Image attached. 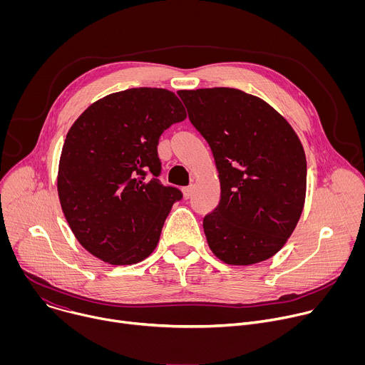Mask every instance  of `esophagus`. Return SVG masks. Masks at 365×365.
Segmentation results:
<instances>
[{
    "instance_id": "1",
    "label": "esophagus",
    "mask_w": 365,
    "mask_h": 365,
    "mask_svg": "<svg viewBox=\"0 0 365 365\" xmlns=\"http://www.w3.org/2000/svg\"><path fill=\"white\" fill-rule=\"evenodd\" d=\"M182 192H183V197H185V199H189V197L192 196L193 186H192V185H190V186H186V187H183V189H182Z\"/></svg>"
}]
</instances>
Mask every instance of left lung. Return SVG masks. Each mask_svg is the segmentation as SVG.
I'll return each instance as SVG.
<instances>
[{"instance_id":"left-lung-1","label":"left lung","mask_w":365,"mask_h":365,"mask_svg":"<svg viewBox=\"0 0 365 365\" xmlns=\"http://www.w3.org/2000/svg\"><path fill=\"white\" fill-rule=\"evenodd\" d=\"M192 125L210 144L221 199L203 218L212 252L227 264L273 257L294 231L306 196V155L267 102L234 88L179 91Z\"/></svg>"}]
</instances>
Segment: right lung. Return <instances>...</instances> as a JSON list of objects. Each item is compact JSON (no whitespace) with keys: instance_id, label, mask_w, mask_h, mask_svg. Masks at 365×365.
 Returning <instances> with one entry per match:
<instances>
[{"instance_id":"obj_1","label":"right lung","mask_w":365,"mask_h":365,"mask_svg":"<svg viewBox=\"0 0 365 365\" xmlns=\"http://www.w3.org/2000/svg\"><path fill=\"white\" fill-rule=\"evenodd\" d=\"M185 118L173 92L133 88L93 102L71 127L59 162V199L76 240L102 262L135 264L158 245L183 196L158 179V144Z\"/></svg>"}]
</instances>
